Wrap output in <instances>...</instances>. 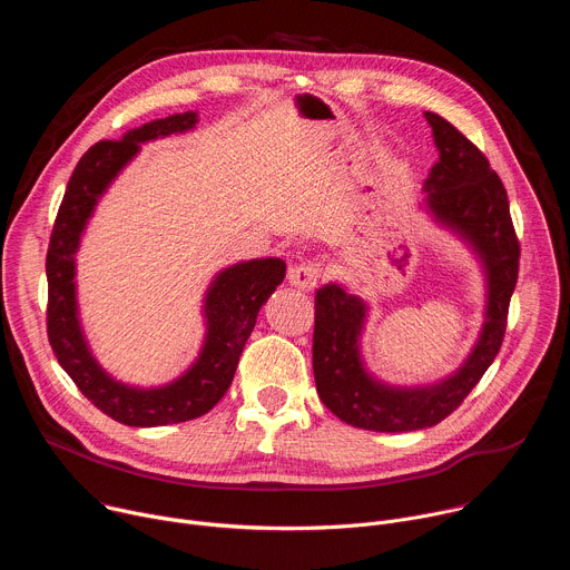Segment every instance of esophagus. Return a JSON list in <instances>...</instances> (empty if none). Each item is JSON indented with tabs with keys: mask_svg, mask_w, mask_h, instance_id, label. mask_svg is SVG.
Segmentation results:
<instances>
[{
	"mask_svg": "<svg viewBox=\"0 0 570 570\" xmlns=\"http://www.w3.org/2000/svg\"><path fill=\"white\" fill-rule=\"evenodd\" d=\"M320 264L317 262H306V264H297V266H291L288 268V282L291 286L295 288H302V291H313L317 286V279H320Z\"/></svg>",
	"mask_w": 570,
	"mask_h": 570,
	"instance_id": "34e87169",
	"label": "esophagus"
}]
</instances>
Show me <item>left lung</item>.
Wrapping results in <instances>:
<instances>
[{
  "mask_svg": "<svg viewBox=\"0 0 570 570\" xmlns=\"http://www.w3.org/2000/svg\"><path fill=\"white\" fill-rule=\"evenodd\" d=\"M440 159L424 191L438 223L460 234L480 257L487 275L482 332L458 372L433 385L396 387L376 381L365 367L358 338L367 306L341 284L315 291L313 374L327 409L356 429L405 433L440 424L475 387L503 345L510 297L519 277L521 246L512 225L508 191L490 159L453 124L424 112Z\"/></svg>",
  "mask_w": 570,
  "mask_h": 570,
  "instance_id": "obj_1",
  "label": "left lung"
}]
</instances>
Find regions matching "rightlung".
I'll use <instances>...</instances> for the list:
<instances>
[{"label":"right lung","mask_w":570,"mask_h":570,"mask_svg":"<svg viewBox=\"0 0 570 570\" xmlns=\"http://www.w3.org/2000/svg\"><path fill=\"white\" fill-rule=\"evenodd\" d=\"M196 112L155 119L128 130L121 139L97 141L67 183L47 253V334L60 367L71 376L101 413L126 426H167L209 413L227 392L238 356L250 338L257 313L284 282L282 259H253L234 264L216 275L205 295L207 336L196 363L176 381L159 387H132L115 381L92 356L78 322L76 250L99 198L119 171L137 155L139 144L191 130Z\"/></svg>","instance_id":"1"}]
</instances>
